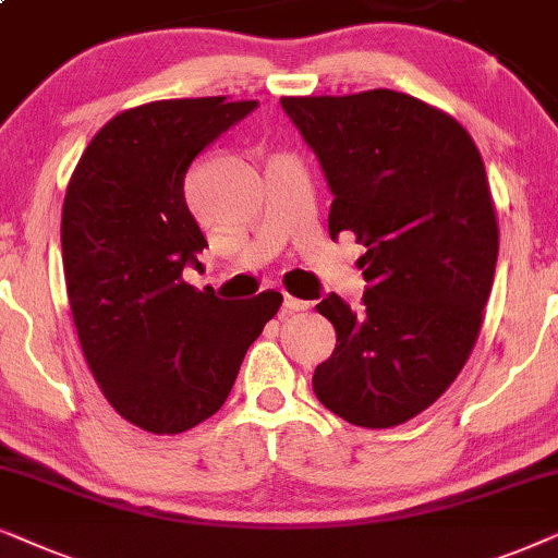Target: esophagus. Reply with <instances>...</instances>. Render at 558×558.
<instances>
[{"label": "esophagus", "mask_w": 558, "mask_h": 558, "mask_svg": "<svg viewBox=\"0 0 558 558\" xmlns=\"http://www.w3.org/2000/svg\"><path fill=\"white\" fill-rule=\"evenodd\" d=\"M308 308H311L308 301H301V299H295V295L286 293V299H283L286 314H299V311H308Z\"/></svg>", "instance_id": "1"}]
</instances>
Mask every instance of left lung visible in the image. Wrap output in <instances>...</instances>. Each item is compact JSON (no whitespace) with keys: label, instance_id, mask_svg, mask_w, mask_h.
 <instances>
[{"label":"left lung","instance_id":"obj_1","mask_svg":"<svg viewBox=\"0 0 558 558\" xmlns=\"http://www.w3.org/2000/svg\"><path fill=\"white\" fill-rule=\"evenodd\" d=\"M280 104L329 183L331 240L352 232L367 247L362 306L337 293L316 306L337 347L314 392L354 426H398L454 383L477 341L497 263L485 162L454 117L390 88Z\"/></svg>","mask_w":558,"mask_h":558}]
</instances>
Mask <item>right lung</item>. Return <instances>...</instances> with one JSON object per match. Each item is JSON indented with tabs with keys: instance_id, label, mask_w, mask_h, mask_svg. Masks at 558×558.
Instances as JSON below:
<instances>
[{
	"instance_id": "obj_1",
	"label": "right lung",
	"mask_w": 558,
	"mask_h": 558,
	"mask_svg": "<svg viewBox=\"0 0 558 558\" xmlns=\"http://www.w3.org/2000/svg\"><path fill=\"white\" fill-rule=\"evenodd\" d=\"M257 101L166 99L109 119L81 155L61 244L81 349L111 408L150 434H181L225 405L283 295L221 301L183 280L206 236L185 204L196 155Z\"/></svg>"
}]
</instances>
